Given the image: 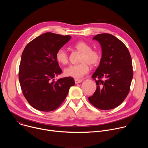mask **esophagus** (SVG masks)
I'll use <instances>...</instances> for the list:
<instances>
[{
  "instance_id": "1",
  "label": "esophagus",
  "mask_w": 148,
  "mask_h": 148,
  "mask_svg": "<svg viewBox=\"0 0 148 148\" xmlns=\"http://www.w3.org/2000/svg\"><path fill=\"white\" fill-rule=\"evenodd\" d=\"M74 81H75V84H78V83H80V82H81L82 81V79H77V78H75Z\"/></svg>"
}]
</instances>
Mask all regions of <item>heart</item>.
Segmentation results:
<instances>
[{
	"label": "heart",
	"mask_w": 148,
	"mask_h": 148,
	"mask_svg": "<svg viewBox=\"0 0 148 148\" xmlns=\"http://www.w3.org/2000/svg\"><path fill=\"white\" fill-rule=\"evenodd\" d=\"M76 50L82 53L78 65H71L64 69L66 76L75 78H81L89 71V66L92 67L99 64L101 60V54L99 51L92 50L91 46L85 41H78L75 45ZM57 61L62 65H66L69 62V56L64 49H60L56 54Z\"/></svg>",
	"instance_id": "b5f03b06"
}]
</instances>
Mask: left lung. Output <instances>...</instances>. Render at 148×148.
Returning a JSON list of instances; mask_svg holds the SVG:
<instances>
[{"label": "left lung", "instance_id": "8db88e82", "mask_svg": "<svg viewBox=\"0 0 148 148\" xmlns=\"http://www.w3.org/2000/svg\"><path fill=\"white\" fill-rule=\"evenodd\" d=\"M93 40L101 45L102 57L92 75L97 87L88 100L98 109H114L119 106L129 93L133 78L132 58L127 47L112 34H99Z\"/></svg>", "mask_w": 148, "mask_h": 148}]
</instances>
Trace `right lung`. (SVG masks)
Wrapping results in <instances>:
<instances>
[{
  "label": "right lung",
  "mask_w": 148,
  "mask_h": 148,
  "mask_svg": "<svg viewBox=\"0 0 148 148\" xmlns=\"http://www.w3.org/2000/svg\"><path fill=\"white\" fill-rule=\"evenodd\" d=\"M71 38L69 35L45 33L31 41L22 53L18 73L21 88L30 105L37 110H55L74 86L70 77L54 80L62 73L56 52Z\"/></svg>",
  "instance_id": "right-lung-1"
}]
</instances>
